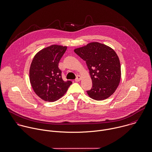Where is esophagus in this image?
<instances>
[{
    "mask_svg": "<svg viewBox=\"0 0 152 152\" xmlns=\"http://www.w3.org/2000/svg\"><path fill=\"white\" fill-rule=\"evenodd\" d=\"M81 77L80 75H77V78L75 79V81L76 82H79L81 81Z\"/></svg>",
    "mask_w": 152,
    "mask_h": 152,
    "instance_id": "obj_1",
    "label": "esophagus"
}]
</instances>
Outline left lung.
<instances>
[{"label":"left lung","instance_id":"8db88e82","mask_svg":"<svg viewBox=\"0 0 152 152\" xmlns=\"http://www.w3.org/2000/svg\"><path fill=\"white\" fill-rule=\"evenodd\" d=\"M87 64L92 80L88 96L97 101L110 97L117 90L121 79V65L118 55L111 47L97 42L75 49Z\"/></svg>","mask_w":152,"mask_h":152}]
</instances>
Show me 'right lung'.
I'll return each mask as SVG.
<instances>
[{
	"label": "right lung",
	"mask_w": 152,
	"mask_h": 152,
	"mask_svg": "<svg viewBox=\"0 0 152 152\" xmlns=\"http://www.w3.org/2000/svg\"><path fill=\"white\" fill-rule=\"evenodd\" d=\"M67 47L52 45L38 52L29 68V80L33 90L42 100L53 102L61 98L72 82L61 77L58 63Z\"/></svg>",
	"instance_id": "right-lung-1"
}]
</instances>
